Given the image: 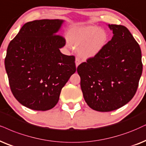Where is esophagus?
I'll return each mask as SVG.
<instances>
[{
	"instance_id": "obj_1",
	"label": "esophagus",
	"mask_w": 146,
	"mask_h": 146,
	"mask_svg": "<svg viewBox=\"0 0 146 146\" xmlns=\"http://www.w3.org/2000/svg\"><path fill=\"white\" fill-rule=\"evenodd\" d=\"M80 62H81V60H80V59H79V58H75V65H76V67H77L79 66V64H80Z\"/></svg>"
}]
</instances>
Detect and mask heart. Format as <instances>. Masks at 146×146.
<instances>
[{
	"mask_svg": "<svg viewBox=\"0 0 146 146\" xmlns=\"http://www.w3.org/2000/svg\"><path fill=\"white\" fill-rule=\"evenodd\" d=\"M108 36L106 29L88 25L77 27L70 32V44L78 48V54L84 59H90L98 56L106 47Z\"/></svg>",
	"mask_w": 146,
	"mask_h": 146,
	"instance_id": "1",
	"label": "heart"
}]
</instances>
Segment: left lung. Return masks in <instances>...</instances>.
<instances>
[{"instance_id":"1","label":"left lung","mask_w":146,"mask_h":146,"mask_svg":"<svg viewBox=\"0 0 146 146\" xmlns=\"http://www.w3.org/2000/svg\"><path fill=\"white\" fill-rule=\"evenodd\" d=\"M113 36L102 52L77 67L85 101L99 112L127 104L137 91L143 65L139 45L126 27L108 24Z\"/></svg>"}]
</instances>
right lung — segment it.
<instances>
[{"label":"right lung","instance_id":"1","mask_svg":"<svg viewBox=\"0 0 146 146\" xmlns=\"http://www.w3.org/2000/svg\"><path fill=\"white\" fill-rule=\"evenodd\" d=\"M64 21L27 22L7 48L5 66L11 90L30 109L45 111L55 106L62 88L76 71L75 56L60 51L65 40L56 34Z\"/></svg>","mask_w":146,"mask_h":146}]
</instances>
